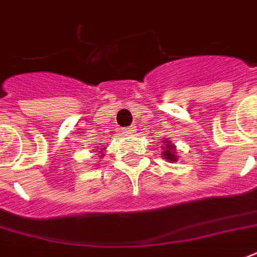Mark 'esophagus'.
<instances>
[{
  "mask_svg": "<svg viewBox=\"0 0 257 257\" xmlns=\"http://www.w3.org/2000/svg\"><path fill=\"white\" fill-rule=\"evenodd\" d=\"M136 131H137L136 126H130V127H126V128H123V134H124V136H133Z\"/></svg>",
  "mask_w": 257,
  "mask_h": 257,
  "instance_id": "esophagus-1",
  "label": "esophagus"
}]
</instances>
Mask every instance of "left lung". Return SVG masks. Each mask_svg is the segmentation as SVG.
<instances>
[{
    "label": "left lung",
    "mask_w": 257,
    "mask_h": 257,
    "mask_svg": "<svg viewBox=\"0 0 257 257\" xmlns=\"http://www.w3.org/2000/svg\"><path fill=\"white\" fill-rule=\"evenodd\" d=\"M164 145H165V148H164L163 152V157L168 161H171V163H175L177 161V156H176V148H175V145L171 144V141L164 140Z\"/></svg>",
    "instance_id": "8db88e82"
}]
</instances>
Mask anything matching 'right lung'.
Listing matches in <instances>:
<instances>
[{"instance_id": "1", "label": "right lung", "mask_w": 257, "mask_h": 257, "mask_svg": "<svg viewBox=\"0 0 257 257\" xmlns=\"http://www.w3.org/2000/svg\"><path fill=\"white\" fill-rule=\"evenodd\" d=\"M104 149H105V148H104ZM100 152H103V148H101V149H100Z\"/></svg>"}]
</instances>
